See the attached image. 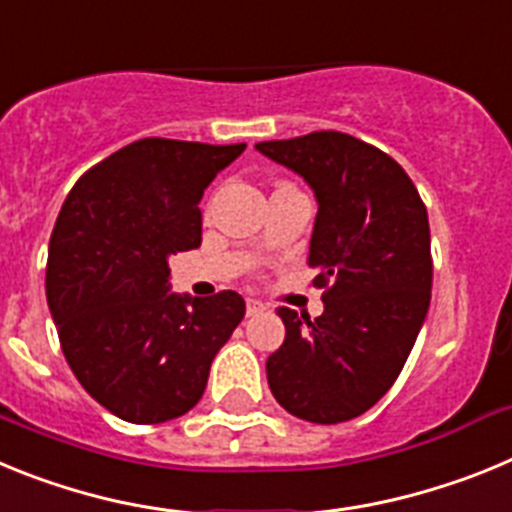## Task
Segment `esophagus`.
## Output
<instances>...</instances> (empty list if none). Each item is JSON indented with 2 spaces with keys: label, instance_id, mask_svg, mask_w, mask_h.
I'll return each instance as SVG.
<instances>
[{
  "label": "esophagus",
  "instance_id": "34e87169",
  "mask_svg": "<svg viewBox=\"0 0 512 512\" xmlns=\"http://www.w3.org/2000/svg\"><path fill=\"white\" fill-rule=\"evenodd\" d=\"M261 310H264V302L248 297V300H246V312H248V315H259Z\"/></svg>",
  "mask_w": 512,
  "mask_h": 512
}]
</instances>
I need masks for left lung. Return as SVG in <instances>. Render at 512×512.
<instances>
[{"instance_id":"1","label":"left lung","mask_w":512,"mask_h":512,"mask_svg":"<svg viewBox=\"0 0 512 512\" xmlns=\"http://www.w3.org/2000/svg\"><path fill=\"white\" fill-rule=\"evenodd\" d=\"M318 197L307 266L325 289L310 320L279 307L287 336L266 359L271 395L310 423H343L377 405L408 361L431 305L428 212L395 158L354 135L318 130L256 143Z\"/></svg>"}]
</instances>
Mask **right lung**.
I'll return each instance as SVG.
<instances>
[{
    "mask_svg": "<svg viewBox=\"0 0 512 512\" xmlns=\"http://www.w3.org/2000/svg\"><path fill=\"white\" fill-rule=\"evenodd\" d=\"M243 148L135 140L81 176L58 212L45 295L61 351L81 387L128 423L189 413L246 315L233 289L169 292V256L200 246L202 194Z\"/></svg>",
    "mask_w": 512,
    "mask_h": 512,
    "instance_id": "right-lung-1",
    "label": "right lung"
}]
</instances>
